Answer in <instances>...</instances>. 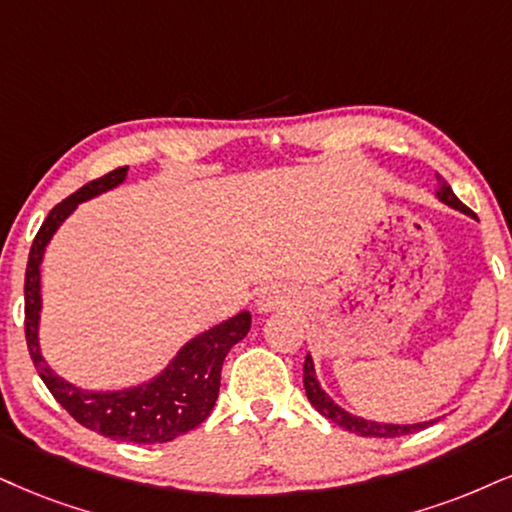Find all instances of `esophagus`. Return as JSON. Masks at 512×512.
<instances>
[{"label":"esophagus","mask_w":512,"mask_h":512,"mask_svg":"<svg viewBox=\"0 0 512 512\" xmlns=\"http://www.w3.org/2000/svg\"><path fill=\"white\" fill-rule=\"evenodd\" d=\"M292 304V296H289L285 289L280 287H270L258 296V313H270V311H277V308H285Z\"/></svg>","instance_id":"34e87169"}]
</instances>
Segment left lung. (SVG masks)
Returning <instances> with one entry per match:
<instances>
[{
    "instance_id": "left-lung-1",
    "label": "left lung",
    "mask_w": 512,
    "mask_h": 512,
    "mask_svg": "<svg viewBox=\"0 0 512 512\" xmlns=\"http://www.w3.org/2000/svg\"><path fill=\"white\" fill-rule=\"evenodd\" d=\"M437 182H439L437 199L441 204L456 208V211L465 213V216H472L470 208L465 206L456 194H453L449 182L441 178V175H437ZM304 389H306L308 401H311V406L318 410L320 415H325L327 420L337 422V425L344 427V430L358 434V437H403V434L420 432L437 422V420H427V422H413V425H394V422H377V420H368V418H361V415L349 413V410H344L323 387H320L318 377H315V365H313L311 353H306V363H304Z\"/></svg>"
}]
</instances>
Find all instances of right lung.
Masks as SVG:
<instances>
[{
  "mask_svg": "<svg viewBox=\"0 0 512 512\" xmlns=\"http://www.w3.org/2000/svg\"><path fill=\"white\" fill-rule=\"evenodd\" d=\"M128 178V166L106 173L104 178L87 182L78 192L63 199L49 211L40 232L33 239L25 268V342L37 375L75 420L87 430L116 441L132 444H166L180 434L199 427L213 406L220 389V370L227 351L249 334L251 313L239 311L223 323L199 332L170 358L159 375L135 387L123 389H82L49 368L40 346L42 318V258L47 244L66 218L85 201L121 187Z\"/></svg>",
  "mask_w": 512,
  "mask_h": 512,
  "instance_id": "obj_1",
  "label": "right lung"
}]
</instances>
